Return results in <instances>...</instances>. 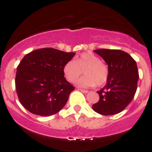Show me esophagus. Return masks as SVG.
<instances>
[{"mask_svg":"<svg viewBox=\"0 0 152 152\" xmlns=\"http://www.w3.org/2000/svg\"><path fill=\"white\" fill-rule=\"evenodd\" d=\"M79 90L80 91H81V92H83V93H88V91H87V90H84V89H81V88H79Z\"/></svg>","mask_w":152,"mask_h":152,"instance_id":"esophagus-1","label":"esophagus"}]
</instances>
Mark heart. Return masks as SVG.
<instances>
[{"mask_svg":"<svg viewBox=\"0 0 152 152\" xmlns=\"http://www.w3.org/2000/svg\"><path fill=\"white\" fill-rule=\"evenodd\" d=\"M86 76L77 80L76 83L82 87H94L104 85L109 77V69L101 59L92 52H83L76 59L69 61L64 67V73L67 80L74 82L79 76Z\"/></svg>","mask_w":152,"mask_h":152,"instance_id":"1","label":"heart"}]
</instances>
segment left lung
Instances as JSON below:
<instances>
[{
    "label": "left lung",
    "instance_id": "8db88e82",
    "mask_svg": "<svg viewBox=\"0 0 152 152\" xmlns=\"http://www.w3.org/2000/svg\"><path fill=\"white\" fill-rule=\"evenodd\" d=\"M108 65L109 77L106 86L97 91L100 100L92 106L102 115H113L126 109L133 99L139 78L136 61L130 55L118 49L94 51Z\"/></svg>",
    "mask_w": 152,
    "mask_h": 152
}]
</instances>
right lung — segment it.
<instances>
[{
  "label": "right lung",
  "instance_id": "right-lung-1",
  "mask_svg": "<svg viewBox=\"0 0 152 152\" xmlns=\"http://www.w3.org/2000/svg\"><path fill=\"white\" fill-rule=\"evenodd\" d=\"M75 55L43 48L25 55L18 66L15 88L26 109L34 115L50 116L64 107L75 87L66 80L64 67Z\"/></svg>",
  "mask_w": 152,
  "mask_h": 152
}]
</instances>
